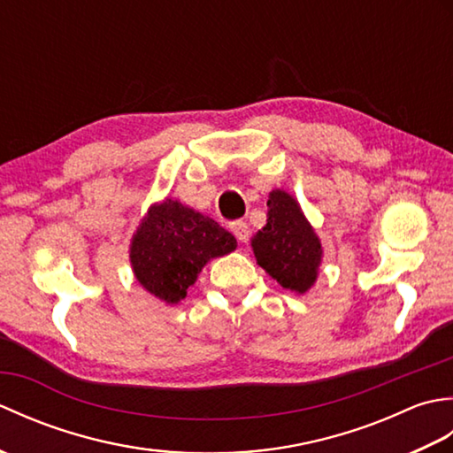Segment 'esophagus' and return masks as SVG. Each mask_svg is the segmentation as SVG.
Listing matches in <instances>:
<instances>
[{
	"mask_svg": "<svg viewBox=\"0 0 453 453\" xmlns=\"http://www.w3.org/2000/svg\"><path fill=\"white\" fill-rule=\"evenodd\" d=\"M232 232H234V235H235L242 243H245L247 239H249V235H251V232H249V226L245 224V221H234V224H232Z\"/></svg>",
	"mask_w": 453,
	"mask_h": 453,
	"instance_id": "esophagus-1",
	"label": "esophagus"
}]
</instances>
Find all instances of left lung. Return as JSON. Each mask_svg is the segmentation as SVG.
Listing matches in <instances>:
<instances>
[{"mask_svg":"<svg viewBox=\"0 0 453 453\" xmlns=\"http://www.w3.org/2000/svg\"><path fill=\"white\" fill-rule=\"evenodd\" d=\"M266 206V226L253 237L257 263L286 290L303 294L321 263L319 239L288 192L273 190Z\"/></svg>","mask_w":453,"mask_h":453,"instance_id":"8db88e82","label":"left lung"}]
</instances>
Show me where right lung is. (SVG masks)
<instances>
[{
  "instance_id": "add662e5",
  "label": "right lung",
  "mask_w": 453,
  "mask_h": 453,
  "mask_svg": "<svg viewBox=\"0 0 453 453\" xmlns=\"http://www.w3.org/2000/svg\"><path fill=\"white\" fill-rule=\"evenodd\" d=\"M235 237L218 221L167 198L151 206L132 239L138 282L159 300L179 303L210 258L232 253Z\"/></svg>"
}]
</instances>
